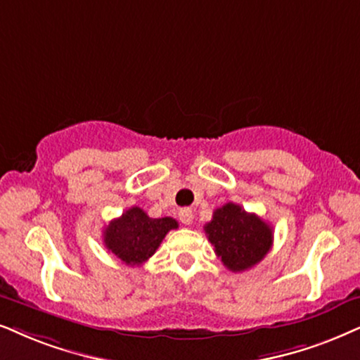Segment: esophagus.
<instances>
[{
  "mask_svg": "<svg viewBox=\"0 0 360 360\" xmlns=\"http://www.w3.org/2000/svg\"><path fill=\"white\" fill-rule=\"evenodd\" d=\"M179 219H181V222H183V224L189 226L191 222H193V219H194V212L191 211V209H188V207L181 209V211H179Z\"/></svg>",
  "mask_w": 360,
  "mask_h": 360,
  "instance_id": "34e87169",
  "label": "esophagus"
}]
</instances>
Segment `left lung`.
<instances>
[{
    "label": "left lung",
    "instance_id": "1",
    "mask_svg": "<svg viewBox=\"0 0 360 360\" xmlns=\"http://www.w3.org/2000/svg\"><path fill=\"white\" fill-rule=\"evenodd\" d=\"M204 233L216 256L233 272L251 269L272 248V227L234 202L217 207Z\"/></svg>",
    "mask_w": 360,
    "mask_h": 360
}]
</instances>
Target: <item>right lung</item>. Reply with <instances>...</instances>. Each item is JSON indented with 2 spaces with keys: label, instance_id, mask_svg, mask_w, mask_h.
<instances>
[{
  "label": "right lung",
  "instance_id": "add662e5",
  "mask_svg": "<svg viewBox=\"0 0 360 360\" xmlns=\"http://www.w3.org/2000/svg\"><path fill=\"white\" fill-rule=\"evenodd\" d=\"M171 229H177L176 219H153L143 209L134 206L104 227L103 239L108 251L126 266H141L156 252Z\"/></svg>",
  "mask_w": 360,
  "mask_h": 360
}]
</instances>
